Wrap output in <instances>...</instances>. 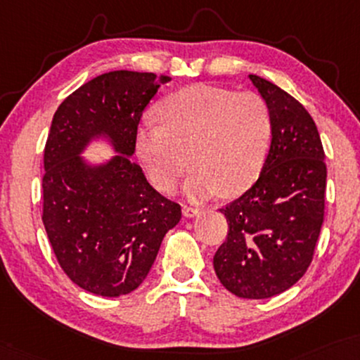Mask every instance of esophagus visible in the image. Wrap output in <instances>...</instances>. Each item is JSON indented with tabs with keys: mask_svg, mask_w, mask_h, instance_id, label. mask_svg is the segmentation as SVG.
Segmentation results:
<instances>
[{
	"mask_svg": "<svg viewBox=\"0 0 360 360\" xmlns=\"http://www.w3.org/2000/svg\"><path fill=\"white\" fill-rule=\"evenodd\" d=\"M183 214L186 216V218H194V216L199 214V210L196 206H188L184 205L183 206Z\"/></svg>",
	"mask_w": 360,
	"mask_h": 360,
	"instance_id": "esophagus-1",
	"label": "esophagus"
}]
</instances>
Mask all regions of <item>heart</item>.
<instances>
[{
	"instance_id": "1",
	"label": "heart",
	"mask_w": 360,
	"mask_h": 360,
	"mask_svg": "<svg viewBox=\"0 0 360 360\" xmlns=\"http://www.w3.org/2000/svg\"><path fill=\"white\" fill-rule=\"evenodd\" d=\"M155 114L161 125L139 129L136 153L158 189L176 188L189 154L196 171L184 189L193 199L238 196L257 181L271 141L270 107L262 95L193 85L164 98Z\"/></svg>"
}]
</instances>
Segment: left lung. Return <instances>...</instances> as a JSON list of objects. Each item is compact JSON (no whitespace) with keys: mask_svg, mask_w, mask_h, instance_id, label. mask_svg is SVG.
<instances>
[{"mask_svg":"<svg viewBox=\"0 0 360 360\" xmlns=\"http://www.w3.org/2000/svg\"><path fill=\"white\" fill-rule=\"evenodd\" d=\"M271 114V144L251 188L221 207L226 241L213 258L223 287L241 298H270L305 275L326 210L327 166L309 112L292 95L250 75Z\"/></svg>","mask_w":360,"mask_h":360,"instance_id":"8db88e82","label":"left lung"}]
</instances>
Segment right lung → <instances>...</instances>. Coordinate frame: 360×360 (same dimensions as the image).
Masks as SVG:
<instances>
[{"mask_svg": "<svg viewBox=\"0 0 360 360\" xmlns=\"http://www.w3.org/2000/svg\"><path fill=\"white\" fill-rule=\"evenodd\" d=\"M171 80L115 70L86 82L56 109L43 154V224L65 275L86 292L127 295L146 280L181 206L132 162L142 112ZM107 138L117 155L92 167L79 154Z\"/></svg>", "mask_w": 360, "mask_h": 360, "instance_id": "right-lung-1", "label": "right lung"}]
</instances>
